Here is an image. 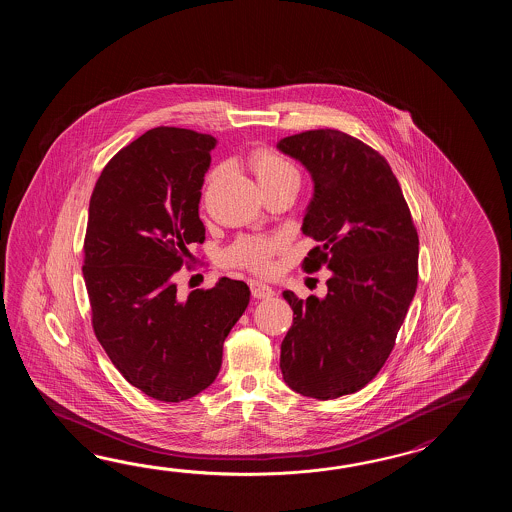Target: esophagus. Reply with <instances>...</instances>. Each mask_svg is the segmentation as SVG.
I'll use <instances>...</instances> for the list:
<instances>
[{"label":"esophagus","mask_w":512,"mask_h":512,"mask_svg":"<svg viewBox=\"0 0 512 512\" xmlns=\"http://www.w3.org/2000/svg\"><path fill=\"white\" fill-rule=\"evenodd\" d=\"M249 285H251V293L254 298H271V296H274V289L267 283L251 280Z\"/></svg>","instance_id":"esophagus-1"}]
</instances>
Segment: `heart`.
Returning a JSON list of instances; mask_svg holds the SVG:
<instances>
[{
	"label": "heart",
	"instance_id": "b5f03b06",
	"mask_svg": "<svg viewBox=\"0 0 512 512\" xmlns=\"http://www.w3.org/2000/svg\"><path fill=\"white\" fill-rule=\"evenodd\" d=\"M249 168L260 183L261 188L278 185L283 181H300V174L285 155L258 148L249 155ZM221 174V168H214L207 177V185H212ZM283 249V241L276 236L245 234L230 243L223 252V260L232 267L249 269L252 272H267L272 267V260Z\"/></svg>",
	"mask_w": 512,
	"mask_h": 512
}]
</instances>
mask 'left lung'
<instances>
[{"mask_svg":"<svg viewBox=\"0 0 512 512\" xmlns=\"http://www.w3.org/2000/svg\"><path fill=\"white\" fill-rule=\"evenodd\" d=\"M315 197L304 218L316 241L302 269H331L324 298L283 291L293 326L282 342L283 381L320 401L359 392L390 357L419 280V236L397 177L381 153L338 130L285 137Z\"/></svg>","mask_w":512,"mask_h":512,"instance_id":"obj_1","label":"left lung"}]
</instances>
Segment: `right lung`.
I'll return each mask as SVG.
<instances>
[{
  "mask_svg": "<svg viewBox=\"0 0 512 512\" xmlns=\"http://www.w3.org/2000/svg\"><path fill=\"white\" fill-rule=\"evenodd\" d=\"M214 144L183 128L146 131L104 166L89 201L82 272L95 337L131 386L163 403L214 382L251 298L230 278L177 296L188 245L205 240L199 199Z\"/></svg>",
  "mask_w": 512,
  "mask_h": 512,
  "instance_id": "1",
  "label": "right lung"
}]
</instances>
